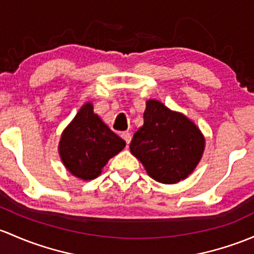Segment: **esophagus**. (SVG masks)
Listing matches in <instances>:
<instances>
[{
	"mask_svg": "<svg viewBox=\"0 0 254 254\" xmlns=\"http://www.w3.org/2000/svg\"><path fill=\"white\" fill-rule=\"evenodd\" d=\"M122 137L124 138V141L125 142H127V145L129 146V143H130V141H131V134H130L129 131H124L122 134Z\"/></svg>",
	"mask_w": 254,
	"mask_h": 254,
	"instance_id": "1",
	"label": "esophagus"
}]
</instances>
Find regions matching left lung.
<instances>
[{
	"label": "left lung",
	"instance_id": "left-lung-1",
	"mask_svg": "<svg viewBox=\"0 0 254 254\" xmlns=\"http://www.w3.org/2000/svg\"><path fill=\"white\" fill-rule=\"evenodd\" d=\"M204 149L198 127L158 101L149 100L143 125L134 134L130 151L147 174L162 184H175L193 172Z\"/></svg>",
	"mask_w": 254,
	"mask_h": 254
}]
</instances>
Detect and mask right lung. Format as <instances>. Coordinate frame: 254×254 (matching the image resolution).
Segmentation results:
<instances>
[{"mask_svg":"<svg viewBox=\"0 0 254 254\" xmlns=\"http://www.w3.org/2000/svg\"><path fill=\"white\" fill-rule=\"evenodd\" d=\"M124 147L125 141L93 113L91 103H86L63 131L60 154L71 174L82 180H92Z\"/></svg>","mask_w":254,"mask_h":254,"instance_id":"right-lung-1","label":"right lung"}]
</instances>
